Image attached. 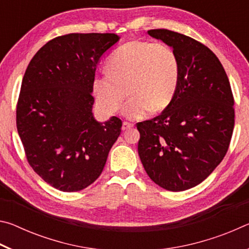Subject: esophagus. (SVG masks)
Masks as SVG:
<instances>
[{"instance_id": "esophagus-1", "label": "esophagus", "mask_w": 249, "mask_h": 249, "mask_svg": "<svg viewBox=\"0 0 249 249\" xmlns=\"http://www.w3.org/2000/svg\"><path fill=\"white\" fill-rule=\"evenodd\" d=\"M133 127V124L128 123V122H123V125H122V129L123 130H127L128 128Z\"/></svg>"}]
</instances>
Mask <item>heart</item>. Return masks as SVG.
<instances>
[{"label": "heart", "instance_id": "obj_1", "mask_svg": "<svg viewBox=\"0 0 249 249\" xmlns=\"http://www.w3.org/2000/svg\"><path fill=\"white\" fill-rule=\"evenodd\" d=\"M107 69V72L95 75L92 87L99 107L108 115L121 107L126 94L130 98L123 114L128 119H140L149 111L161 112L178 89L179 59L167 45L128 41L109 57Z\"/></svg>", "mask_w": 249, "mask_h": 249}]
</instances>
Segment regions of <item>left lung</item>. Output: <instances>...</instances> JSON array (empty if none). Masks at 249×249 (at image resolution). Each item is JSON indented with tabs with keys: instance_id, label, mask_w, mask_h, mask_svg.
Returning a JSON list of instances; mask_svg holds the SVG:
<instances>
[{
	"instance_id": "1",
	"label": "left lung",
	"mask_w": 249,
	"mask_h": 249,
	"mask_svg": "<svg viewBox=\"0 0 249 249\" xmlns=\"http://www.w3.org/2000/svg\"><path fill=\"white\" fill-rule=\"evenodd\" d=\"M148 35L174 49L180 79L169 107L137 123L138 154L156 184L184 191L208 178L226 155L234 128L233 94L224 68L206 46L168 29H151Z\"/></svg>"
}]
</instances>
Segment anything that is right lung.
Masks as SVG:
<instances>
[{
	"label": "right lung",
	"mask_w": 249,
	"mask_h": 249,
	"mask_svg": "<svg viewBox=\"0 0 249 249\" xmlns=\"http://www.w3.org/2000/svg\"><path fill=\"white\" fill-rule=\"evenodd\" d=\"M120 38L108 33L56 37L25 71L18 132L29 165L57 190L75 192L93 183L120 136L119 117L98 122L92 113L96 66Z\"/></svg>",
	"instance_id": "add662e5"
}]
</instances>
